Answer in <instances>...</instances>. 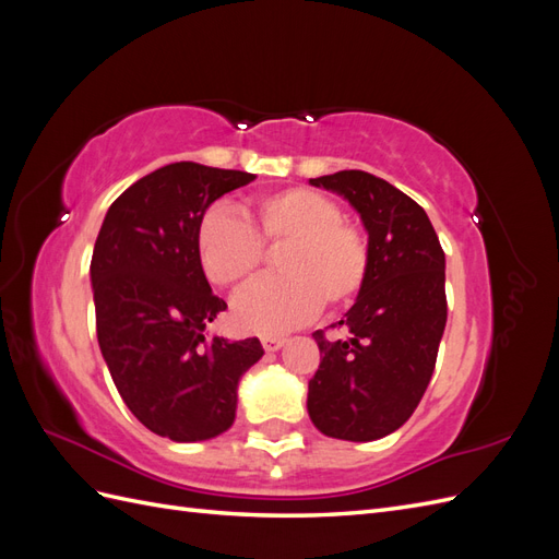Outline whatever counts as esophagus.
Returning <instances> with one entry per match:
<instances>
[{"instance_id": "1", "label": "esophagus", "mask_w": 559, "mask_h": 559, "mask_svg": "<svg viewBox=\"0 0 559 559\" xmlns=\"http://www.w3.org/2000/svg\"><path fill=\"white\" fill-rule=\"evenodd\" d=\"M284 343H286V337H282V335H263L261 337V345L265 352H277Z\"/></svg>"}]
</instances>
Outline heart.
<instances>
[{
  "mask_svg": "<svg viewBox=\"0 0 559 559\" xmlns=\"http://www.w3.org/2000/svg\"><path fill=\"white\" fill-rule=\"evenodd\" d=\"M245 218L212 207L195 228V253L205 277L224 289H242L259 275L263 247H282V277L251 286L233 302L235 326L277 335L310 321L321 306L345 308L370 273L366 233L343 218L324 193L292 186L253 200Z\"/></svg>",
  "mask_w": 559,
  "mask_h": 559,
  "instance_id": "obj_1",
  "label": "heart"
}]
</instances>
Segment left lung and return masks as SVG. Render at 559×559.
<instances>
[{
  "instance_id": "obj_1",
  "label": "left lung",
  "mask_w": 559,
  "mask_h": 559,
  "mask_svg": "<svg viewBox=\"0 0 559 559\" xmlns=\"http://www.w3.org/2000/svg\"><path fill=\"white\" fill-rule=\"evenodd\" d=\"M310 183L359 212L370 273L337 321L349 335L312 333L321 361L308 384V413L331 438L378 441L405 425L431 380L448 321L445 253L427 212L389 181L343 170Z\"/></svg>"
}]
</instances>
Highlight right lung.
<instances>
[{
	"label": "right lung",
	"mask_w": 559,
	"mask_h": 559,
	"mask_svg": "<svg viewBox=\"0 0 559 559\" xmlns=\"http://www.w3.org/2000/svg\"><path fill=\"white\" fill-rule=\"evenodd\" d=\"M253 179L170 163L114 200L95 240V326L111 380L148 431L177 443L230 429L240 378L263 357L259 337L205 335L226 302L212 294L195 253L200 216Z\"/></svg>",
	"instance_id": "obj_1"
}]
</instances>
